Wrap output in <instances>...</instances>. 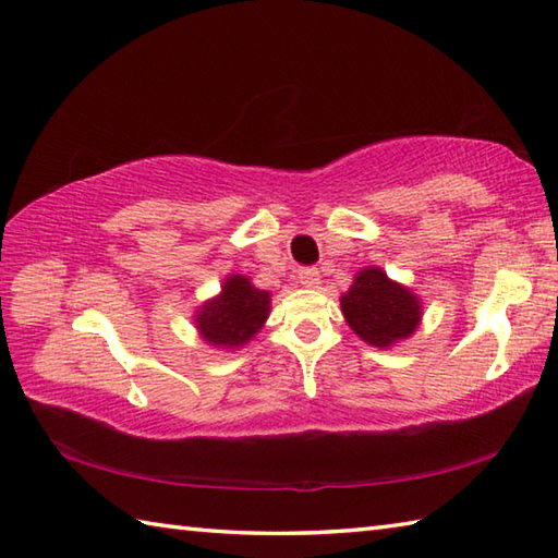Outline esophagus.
Listing matches in <instances>:
<instances>
[{"mask_svg":"<svg viewBox=\"0 0 558 558\" xmlns=\"http://www.w3.org/2000/svg\"><path fill=\"white\" fill-rule=\"evenodd\" d=\"M298 280L304 288H318L322 286V276H318L316 268H300L298 270Z\"/></svg>","mask_w":558,"mask_h":558,"instance_id":"34e87169","label":"esophagus"}]
</instances>
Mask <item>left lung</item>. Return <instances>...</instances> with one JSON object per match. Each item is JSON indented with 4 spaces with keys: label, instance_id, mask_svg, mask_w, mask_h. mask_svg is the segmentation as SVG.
I'll return each mask as SVG.
<instances>
[{
    "label": "left lung",
    "instance_id": "obj_1",
    "mask_svg": "<svg viewBox=\"0 0 558 558\" xmlns=\"http://www.w3.org/2000/svg\"><path fill=\"white\" fill-rule=\"evenodd\" d=\"M340 310L354 333L384 350L410 338L422 318L417 294L390 280L376 266L354 276L350 290L340 298Z\"/></svg>",
    "mask_w": 558,
    "mask_h": 558
}]
</instances>
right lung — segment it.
Here are the masks:
<instances>
[{"label": "right lung", "mask_w": 558, "mask_h": 558, "mask_svg": "<svg viewBox=\"0 0 558 558\" xmlns=\"http://www.w3.org/2000/svg\"><path fill=\"white\" fill-rule=\"evenodd\" d=\"M270 312V292L258 290L244 276L225 278L218 298L201 304L196 312L198 336L208 345L236 350L252 340Z\"/></svg>", "instance_id": "right-lung-1"}]
</instances>
